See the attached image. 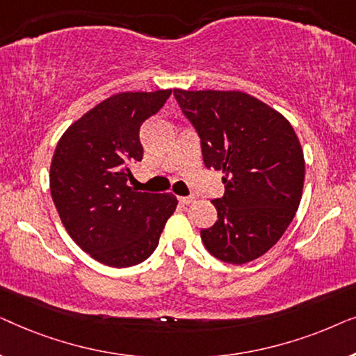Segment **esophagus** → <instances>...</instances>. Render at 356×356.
<instances>
[{
    "label": "esophagus",
    "instance_id": "34e87169",
    "mask_svg": "<svg viewBox=\"0 0 356 356\" xmlns=\"http://www.w3.org/2000/svg\"><path fill=\"white\" fill-rule=\"evenodd\" d=\"M178 199H179V202L186 204V206H188V204L194 202V199H196V197H194V196H181V197H178Z\"/></svg>",
    "mask_w": 356,
    "mask_h": 356
}]
</instances>
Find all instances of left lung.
Returning <instances> with one entry per match:
<instances>
[{"instance_id": "8db88e82", "label": "left lung", "mask_w": 356, "mask_h": 356, "mask_svg": "<svg viewBox=\"0 0 356 356\" xmlns=\"http://www.w3.org/2000/svg\"><path fill=\"white\" fill-rule=\"evenodd\" d=\"M178 105L201 138L207 168L220 170L217 222L201 230L212 256L246 264L270 250L298 211L305 157L293 126L241 90L175 89Z\"/></svg>"}]
</instances>
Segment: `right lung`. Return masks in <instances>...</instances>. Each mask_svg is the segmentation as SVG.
<instances>
[{
    "label": "right lung",
    "mask_w": 356,
    "mask_h": 356,
    "mask_svg": "<svg viewBox=\"0 0 356 356\" xmlns=\"http://www.w3.org/2000/svg\"><path fill=\"white\" fill-rule=\"evenodd\" d=\"M172 89L120 92L76 120L58 140L50 191L63 225L81 250L110 267L147 259L177 209L172 193H140L128 184L143 160L140 124Z\"/></svg>",
    "instance_id": "add662e5"
}]
</instances>
